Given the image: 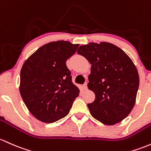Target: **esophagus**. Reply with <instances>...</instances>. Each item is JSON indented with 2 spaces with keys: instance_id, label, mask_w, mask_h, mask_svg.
I'll list each match as a JSON object with an SVG mask.
<instances>
[{
  "instance_id": "obj_1",
  "label": "esophagus",
  "mask_w": 151,
  "mask_h": 151,
  "mask_svg": "<svg viewBox=\"0 0 151 151\" xmlns=\"http://www.w3.org/2000/svg\"><path fill=\"white\" fill-rule=\"evenodd\" d=\"M82 87H83L84 90H86V89H87V83H84L83 84V86H82Z\"/></svg>"
}]
</instances>
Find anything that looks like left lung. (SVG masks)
<instances>
[{
    "mask_svg": "<svg viewBox=\"0 0 151 151\" xmlns=\"http://www.w3.org/2000/svg\"><path fill=\"white\" fill-rule=\"evenodd\" d=\"M77 53L92 64L87 87L95 99L87 105L91 115L107 125L121 122L136 100L139 75L134 63L121 49L108 42L82 45Z\"/></svg>",
    "mask_w": 151,
    "mask_h": 151,
    "instance_id": "8db88e82",
    "label": "left lung"
}]
</instances>
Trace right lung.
I'll return each instance as SVG.
<instances>
[{
  "label": "right lung",
  "instance_id": "obj_1",
  "mask_svg": "<svg viewBox=\"0 0 151 151\" xmlns=\"http://www.w3.org/2000/svg\"><path fill=\"white\" fill-rule=\"evenodd\" d=\"M79 44L49 42L38 49L23 64L19 91L29 112L37 120L52 123L68 115L79 89L72 83L66 62Z\"/></svg>",
  "mask_w": 151,
  "mask_h": 151
}]
</instances>
